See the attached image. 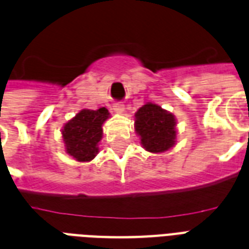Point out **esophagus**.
Wrapping results in <instances>:
<instances>
[{"mask_svg": "<svg viewBox=\"0 0 249 249\" xmlns=\"http://www.w3.org/2000/svg\"><path fill=\"white\" fill-rule=\"evenodd\" d=\"M114 110L118 111V112H123V111H124V105L115 104L114 105Z\"/></svg>", "mask_w": 249, "mask_h": 249, "instance_id": "esophagus-1", "label": "esophagus"}]
</instances>
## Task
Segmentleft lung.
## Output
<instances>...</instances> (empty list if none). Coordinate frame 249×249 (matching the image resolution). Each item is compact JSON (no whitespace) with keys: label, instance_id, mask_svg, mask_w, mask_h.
<instances>
[{"label":"left lung","instance_id":"1","mask_svg":"<svg viewBox=\"0 0 249 249\" xmlns=\"http://www.w3.org/2000/svg\"><path fill=\"white\" fill-rule=\"evenodd\" d=\"M135 131L147 151L163 152L174 145L175 119L157 105L147 104L135 114Z\"/></svg>","mask_w":249,"mask_h":249}]
</instances>
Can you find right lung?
I'll return each instance as SVG.
<instances>
[{"label": "right lung", "mask_w": 249, "mask_h": 249, "mask_svg": "<svg viewBox=\"0 0 249 249\" xmlns=\"http://www.w3.org/2000/svg\"><path fill=\"white\" fill-rule=\"evenodd\" d=\"M108 118V110H82L64 126L62 137L66 151L78 161H90L98 152L102 137V124Z\"/></svg>", "instance_id": "obj_1"}]
</instances>
